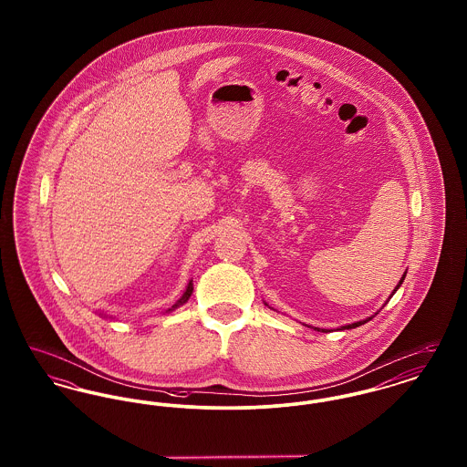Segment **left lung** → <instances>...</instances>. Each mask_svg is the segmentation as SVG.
<instances>
[{
  "instance_id": "left-lung-1",
  "label": "left lung",
  "mask_w": 467,
  "mask_h": 467,
  "mask_svg": "<svg viewBox=\"0 0 467 467\" xmlns=\"http://www.w3.org/2000/svg\"><path fill=\"white\" fill-rule=\"evenodd\" d=\"M404 278H406V271H404V275L400 276V284L396 285V289H394V292L390 294V297H392V296L396 294V290L400 289V284L404 282ZM390 297H389V299H390ZM375 315H377V313H375ZM375 315H373V317H375ZM373 317H368V318H364V320H358V322H354V324H348V326H341V327H337V331H345V329H356V327H358V326H362V324L369 322V320H371ZM308 327H311V326H308ZM313 329H315V331H320V333H329V329H320V327H313Z\"/></svg>"
}]
</instances>
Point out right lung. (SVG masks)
Wrapping results in <instances>:
<instances>
[{
	"label": "right lung",
	"mask_w": 467,
	"mask_h": 467,
	"mask_svg": "<svg viewBox=\"0 0 467 467\" xmlns=\"http://www.w3.org/2000/svg\"><path fill=\"white\" fill-rule=\"evenodd\" d=\"M192 290H194V285H192V280H189V284H187V287L183 290V294H182V297L178 299L177 303L171 306V308H168V310L164 311V313H170V311L177 310L180 308L182 305H185L187 301H189V297H191V294H192ZM101 317H109V315H103V313H99Z\"/></svg>",
	"instance_id": "obj_1"
}]
</instances>
